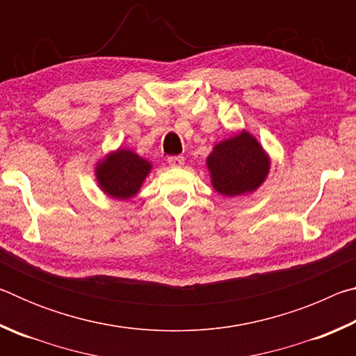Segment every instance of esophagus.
<instances>
[{
  "mask_svg": "<svg viewBox=\"0 0 356 356\" xmlns=\"http://www.w3.org/2000/svg\"><path fill=\"white\" fill-rule=\"evenodd\" d=\"M168 163H170L171 168H182L185 160L184 156H170V159H168Z\"/></svg>",
  "mask_w": 356,
  "mask_h": 356,
  "instance_id": "34e87169",
  "label": "esophagus"
}]
</instances>
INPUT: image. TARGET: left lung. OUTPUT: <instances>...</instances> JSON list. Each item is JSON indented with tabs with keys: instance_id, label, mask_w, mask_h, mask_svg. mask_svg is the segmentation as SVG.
I'll list each match as a JSON object with an SVG mask.
<instances>
[{
	"instance_id": "left-lung-1",
	"label": "left lung",
	"mask_w": 356,
	"mask_h": 356,
	"mask_svg": "<svg viewBox=\"0 0 356 356\" xmlns=\"http://www.w3.org/2000/svg\"><path fill=\"white\" fill-rule=\"evenodd\" d=\"M213 190L236 197L254 193L268 177L272 159L248 130L216 143L206 159Z\"/></svg>"
}]
</instances>
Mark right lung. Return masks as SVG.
<instances>
[{
    "label": "right lung",
    "instance_id": "1",
    "mask_svg": "<svg viewBox=\"0 0 356 356\" xmlns=\"http://www.w3.org/2000/svg\"><path fill=\"white\" fill-rule=\"evenodd\" d=\"M150 171V161L125 147L110 150L94 166L99 188L106 196L120 201L136 196Z\"/></svg>",
    "mask_w": 356,
    "mask_h": 356
}]
</instances>
